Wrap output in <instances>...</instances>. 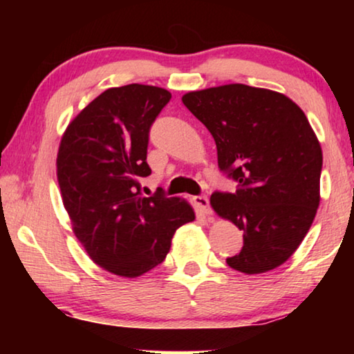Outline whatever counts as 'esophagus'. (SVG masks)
<instances>
[{
    "label": "esophagus",
    "mask_w": 354,
    "mask_h": 354,
    "mask_svg": "<svg viewBox=\"0 0 354 354\" xmlns=\"http://www.w3.org/2000/svg\"><path fill=\"white\" fill-rule=\"evenodd\" d=\"M193 201H195V205L198 206V209H200L203 214H211V207H209V200H207L206 195H200V196H195L193 198Z\"/></svg>",
    "instance_id": "obj_1"
}]
</instances>
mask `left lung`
I'll return each instance as SVG.
<instances>
[{
    "label": "left lung",
    "instance_id": "1",
    "mask_svg": "<svg viewBox=\"0 0 354 354\" xmlns=\"http://www.w3.org/2000/svg\"><path fill=\"white\" fill-rule=\"evenodd\" d=\"M209 130L222 172L239 183L211 206L243 230L232 269L263 274L283 264L306 236L321 201L322 149L308 118L277 91L230 84L182 96Z\"/></svg>",
    "mask_w": 354,
    "mask_h": 354
}]
</instances>
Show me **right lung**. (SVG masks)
Masks as SVG:
<instances>
[{
    "label": "right lung",
    "instance_id": "add662e5",
    "mask_svg": "<svg viewBox=\"0 0 354 354\" xmlns=\"http://www.w3.org/2000/svg\"><path fill=\"white\" fill-rule=\"evenodd\" d=\"M171 100L167 90L130 84L103 91L67 125L57 182L72 229L100 268L138 277L161 264L178 227L195 219L185 200L145 198L140 178L149 129Z\"/></svg>",
    "mask_w": 354,
    "mask_h": 354
}]
</instances>
